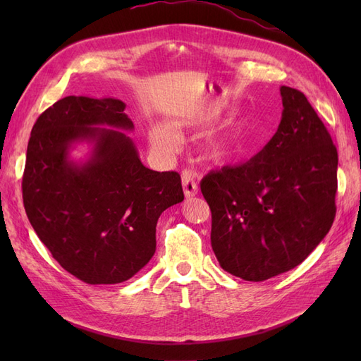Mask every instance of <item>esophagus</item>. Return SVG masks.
I'll return each mask as SVG.
<instances>
[{
  "instance_id": "obj_1",
  "label": "esophagus",
  "mask_w": 361,
  "mask_h": 361,
  "mask_svg": "<svg viewBox=\"0 0 361 361\" xmlns=\"http://www.w3.org/2000/svg\"><path fill=\"white\" fill-rule=\"evenodd\" d=\"M182 187H183V194L185 197H194L199 192L197 182H195V174L190 170H183L182 171Z\"/></svg>"
}]
</instances>
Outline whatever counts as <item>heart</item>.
Returning a JSON list of instances; mask_svg holds the SVG:
<instances>
[{"instance_id":"heart-1","label":"heart","mask_w":361,"mask_h":361,"mask_svg":"<svg viewBox=\"0 0 361 361\" xmlns=\"http://www.w3.org/2000/svg\"><path fill=\"white\" fill-rule=\"evenodd\" d=\"M150 140L159 149H171L174 145V135L166 126L157 125L152 128ZM207 155H209L214 161H224L228 155H231V145L220 141V143H212L207 150Z\"/></svg>"}]
</instances>
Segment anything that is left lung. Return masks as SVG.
Returning a JSON list of instances; mask_svg holds the SVG:
<instances>
[{
	"label": "left lung",
	"mask_w": 361,
	"mask_h": 361,
	"mask_svg": "<svg viewBox=\"0 0 361 361\" xmlns=\"http://www.w3.org/2000/svg\"><path fill=\"white\" fill-rule=\"evenodd\" d=\"M277 133L256 157L202 179L211 244L224 271L247 281L283 274L307 257L336 215L337 150L313 106L280 87Z\"/></svg>",
	"instance_id": "1"
}]
</instances>
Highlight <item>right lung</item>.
Segmentation results:
<instances>
[{"label": "right lung", "instance_id": "right-lung-1", "mask_svg": "<svg viewBox=\"0 0 361 361\" xmlns=\"http://www.w3.org/2000/svg\"><path fill=\"white\" fill-rule=\"evenodd\" d=\"M125 108L113 97H63L39 116L27 147L28 220L52 257L89 285L122 283L146 267L159 215L183 200L179 173L140 161L123 133L134 129ZM78 142L92 145L82 163L68 157Z\"/></svg>", "mask_w": 361, "mask_h": 361}]
</instances>
